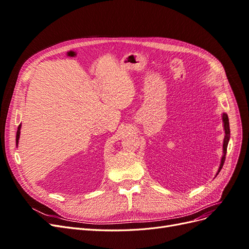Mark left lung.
<instances>
[{"label": "left lung", "mask_w": 249, "mask_h": 249, "mask_svg": "<svg viewBox=\"0 0 249 249\" xmlns=\"http://www.w3.org/2000/svg\"><path fill=\"white\" fill-rule=\"evenodd\" d=\"M222 122H223V126H224V133H225V136H224V140H223V156L221 158V163H220V166L219 169H218V173L220 172L222 166H223V163L225 160V155H227V149H228V144H229V141H230V135H231V131H230V123H229V116L227 113H223L222 114ZM216 175V176H217Z\"/></svg>", "instance_id": "left-lung-1"}]
</instances>
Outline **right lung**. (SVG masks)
<instances>
[{"label": "right lung", "mask_w": 249, "mask_h": 249, "mask_svg": "<svg viewBox=\"0 0 249 249\" xmlns=\"http://www.w3.org/2000/svg\"><path fill=\"white\" fill-rule=\"evenodd\" d=\"M19 134H20V124L18 125V132H17V145H18V139H19Z\"/></svg>", "instance_id": "add662e5"}]
</instances>
